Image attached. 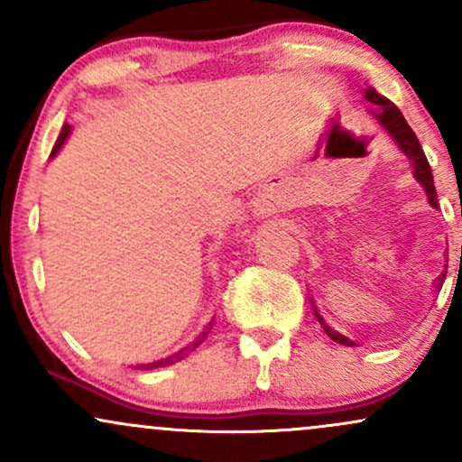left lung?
<instances>
[{
    "label": "left lung",
    "mask_w": 462,
    "mask_h": 462,
    "mask_svg": "<svg viewBox=\"0 0 462 462\" xmlns=\"http://www.w3.org/2000/svg\"><path fill=\"white\" fill-rule=\"evenodd\" d=\"M365 97H367L371 104L378 106V110H375V119H378L380 124L384 125V130H389V134L393 136L397 145H400V150L404 152L408 158H411L412 167H415V178L423 184V189H426L428 201H430L434 208H437L439 201H437V189H434V180H432V169H430V164H428V158H426V153H423L421 145H419L415 132H412L411 125L406 124L404 115L400 113V108H397V106L391 102V99L383 97V95L375 91V88H365ZM443 278H445V275H443ZM439 280H441V278H439ZM437 284H439V289H441L443 280H441V282H437ZM315 317H317V321L321 323V328L326 330L328 337L332 338V341L341 343V346H354V343L349 341L347 337H343L341 332H337L334 328L328 326V323L323 321V317L317 310H315Z\"/></svg>",
    "instance_id": "obj_1"
}]
</instances>
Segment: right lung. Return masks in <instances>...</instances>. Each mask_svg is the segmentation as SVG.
Masks as SVG:
<instances>
[{"mask_svg": "<svg viewBox=\"0 0 462 462\" xmlns=\"http://www.w3.org/2000/svg\"><path fill=\"white\" fill-rule=\"evenodd\" d=\"M69 130H71V125H65V128H62V132H60V136H58V141H56V145H54V150H51V156H56V152L60 150L62 147V143H65V139L69 136ZM204 338V337H201ZM178 358V356H176ZM173 363V356L171 358H164V360H158V363H150V365H145V369H156V367H164V365H171Z\"/></svg>", "mask_w": 462, "mask_h": 462, "instance_id": "right-lung-1", "label": "right lung"}]
</instances>
